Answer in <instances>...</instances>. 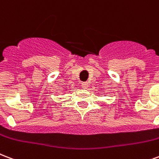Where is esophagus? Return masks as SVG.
I'll return each mask as SVG.
<instances>
[{"instance_id": "obj_1", "label": "esophagus", "mask_w": 159, "mask_h": 159, "mask_svg": "<svg viewBox=\"0 0 159 159\" xmlns=\"http://www.w3.org/2000/svg\"><path fill=\"white\" fill-rule=\"evenodd\" d=\"M82 87L84 88V89H88V87H89V84H88V82H84L82 83Z\"/></svg>"}]
</instances>
